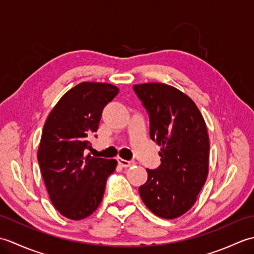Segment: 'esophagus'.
<instances>
[{"instance_id": "1", "label": "esophagus", "mask_w": 254, "mask_h": 254, "mask_svg": "<svg viewBox=\"0 0 254 254\" xmlns=\"http://www.w3.org/2000/svg\"><path fill=\"white\" fill-rule=\"evenodd\" d=\"M118 163L120 166L122 167H132L135 165V161L133 160H126V159H122V158H118Z\"/></svg>"}]
</instances>
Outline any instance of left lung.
I'll use <instances>...</instances> for the list:
<instances>
[{"instance_id":"8db88e82","label":"left lung","mask_w":254,"mask_h":254,"mask_svg":"<svg viewBox=\"0 0 254 254\" xmlns=\"http://www.w3.org/2000/svg\"><path fill=\"white\" fill-rule=\"evenodd\" d=\"M149 117V135L160 146L158 168L138 192L149 210L174 219L195 203L208 174L209 139L206 124L193 100L172 86L134 85Z\"/></svg>"}]
</instances>
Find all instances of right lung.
<instances>
[{
	"mask_svg": "<svg viewBox=\"0 0 254 254\" xmlns=\"http://www.w3.org/2000/svg\"><path fill=\"white\" fill-rule=\"evenodd\" d=\"M119 93L107 83L85 82L64 94L45 123L38 163L51 202L63 216L83 219L98 208L116 159L85 157L104 108Z\"/></svg>",
	"mask_w": 254,
	"mask_h": 254,
	"instance_id": "obj_1",
	"label": "right lung"
}]
</instances>
